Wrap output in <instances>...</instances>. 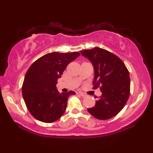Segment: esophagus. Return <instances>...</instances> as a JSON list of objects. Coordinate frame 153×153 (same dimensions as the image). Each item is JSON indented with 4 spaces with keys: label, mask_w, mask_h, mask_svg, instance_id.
Segmentation results:
<instances>
[{
    "label": "esophagus",
    "mask_w": 153,
    "mask_h": 153,
    "mask_svg": "<svg viewBox=\"0 0 153 153\" xmlns=\"http://www.w3.org/2000/svg\"><path fill=\"white\" fill-rule=\"evenodd\" d=\"M77 94H79V95L81 96V97H86V94H84V93H82V92H78V93H77Z\"/></svg>",
    "instance_id": "esophagus-1"
}]
</instances>
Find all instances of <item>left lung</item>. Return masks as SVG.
<instances>
[{"instance_id":"obj_1","label":"left lung","mask_w":153,"mask_h":153,"mask_svg":"<svg viewBox=\"0 0 153 153\" xmlns=\"http://www.w3.org/2000/svg\"><path fill=\"white\" fill-rule=\"evenodd\" d=\"M80 52L94 67L93 89L100 88L102 92L94 107L88 111L98 120L112 118L125 107L130 94L128 69L117 55L105 49L94 47Z\"/></svg>"}]
</instances>
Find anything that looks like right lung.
Segmentation results:
<instances>
[{
	"label": "right lung",
	"instance_id": "right-lung-1",
	"mask_svg": "<svg viewBox=\"0 0 153 153\" xmlns=\"http://www.w3.org/2000/svg\"><path fill=\"white\" fill-rule=\"evenodd\" d=\"M80 53H48L41 56L28 69L22 85L25 105L33 117L45 123L59 120L65 111L67 99L74 91L59 93L57 79L69 63Z\"/></svg>",
	"mask_w": 153,
	"mask_h": 153
}]
</instances>
